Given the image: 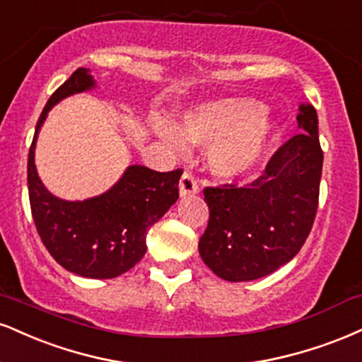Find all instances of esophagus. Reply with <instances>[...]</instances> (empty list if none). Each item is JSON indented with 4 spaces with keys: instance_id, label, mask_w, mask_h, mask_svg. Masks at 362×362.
I'll use <instances>...</instances> for the list:
<instances>
[{
    "instance_id": "esophagus-1",
    "label": "esophagus",
    "mask_w": 362,
    "mask_h": 362,
    "mask_svg": "<svg viewBox=\"0 0 362 362\" xmlns=\"http://www.w3.org/2000/svg\"><path fill=\"white\" fill-rule=\"evenodd\" d=\"M178 189H180L182 197H187V195H194L199 192V182L195 180V177L190 172H184V175L180 177V184H178Z\"/></svg>"
}]
</instances>
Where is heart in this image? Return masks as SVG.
<instances>
[{"label": "heart", "mask_w": 362, "mask_h": 362, "mask_svg": "<svg viewBox=\"0 0 362 362\" xmlns=\"http://www.w3.org/2000/svg\"><path fill=\"white\" fill-rule=\"evenodd\" d=\"M156 134L182 151L185 143L207 146V165L217 177H238L259 162L276 136L273 116L251 98H226L192 106L178 116L177 128L156 119Z\"/></svg>", "instance_id": "b5f03b06"}]
</instances>
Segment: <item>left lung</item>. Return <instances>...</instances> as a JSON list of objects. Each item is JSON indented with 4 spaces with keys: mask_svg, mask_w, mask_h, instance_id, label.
Wrapping results in <instances>:
<instances>
[{
    "mask_svg": "<svg viewBox=\"0 0 362 362\" xmlns=\"http://www.w3.org/2000/svg\"><path fill=\"white\" fill-rule=\"evenodd\" d=\"M302 133L283 143L251 184L206 187L209 223L200 258L228 281L258 280L302 250L319 207L322 153L315 107L302 104Z\"/></svg>",
    "mask_w": 362,
    "mask_h": 362,
    "instance_id": "obj_1",
    "label": "left lung"
}]
</instances>
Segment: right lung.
I'll use <instances>...</instances> for the list:
<instances>
[{"mask_svg":"<svg viewBox=\"0 0 362 362\" xmlns=\"http://www.w3.org/2000/svg\"><path fill=\"white\" fill-rule=\"evenodd\" d=\"M94 87L77 69L43 107L28 151V195L35 228L57 263L79 276L107 280L132 269L146 252V233L178 199L182 168L172 172L132 165L98 197L69 202L52 195L35 168V143L47 112L67 95Z\"/></svg>","mask_w":362,"mask_h":362,"instance_id":"add662e5","label":"right lung"}]
</instances>
